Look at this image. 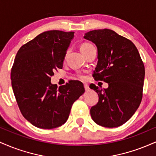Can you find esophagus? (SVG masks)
Returning <instances> with one entry per match:
<instances>
[{
  "label": "esophagus",
  "instance_id": "obj_1",
  "mask_svg": "<svg viewBox=\"0 0 156 156\" xmlns=\"http://www.w3.org/2000/svg\"><path fill=\"white\" fill-rule=\"evenodd\" d=\"M84 88H85V90L87 91V92H88L89 90V87L87 83H84Z\"/></svg>",
  "mask_w": 156,
  "mask_h": 156
}]
</instances>
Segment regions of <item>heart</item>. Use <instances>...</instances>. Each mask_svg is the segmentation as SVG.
Masks as SVG:
<instances>
[{
    "label": "heart",
    "instance_id": "obj_1",
    "mask_svg": "<svg viewBox=\"0 0 156 156\" xmlns=\"http://www.w3.org/2000/svg\"><path fill=\"white\" fill-rule=\"evenodd\" d=\"M92 44H90V43H88V42H83V43L81 44V45H80V51L82 52V53H83L84 51H87V49H89V48L92 47ZM78 78H80V79H84L85 78V76H83V75H78Z\"/></svg>",
    "mask_w": 156,
    "mask_h": 156
}]
</instances>
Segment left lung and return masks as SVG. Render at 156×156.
Returning <instances> with one entry per match:
<instances>
[{
	"instance_id": "left-lung-1",
	"label": "left lung",
	"mask_w": 156,
	"mask_h": 156,
	"mask_svg": "<svg viewBox=\"0 0 156 156\" xmlns=\"http://www.w3.org/2000/svg\"><path fill=\"white\" fill-rule=\"evenodd\" d=\"M84 38L98 48V62L93 77L108 83L103 89L93 83L89 86L99 96L98 103L90 109L91 117L101 126H120L129 120L141 103L144 63L135 44L112 30H94Z\"/></svg>"
}]
</instances>
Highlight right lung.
Wrapping results in <instances>:
<instances>
[{
  "label": "right lung",
  "mask_w": 156,
  "mask_h": 156,
  "mask_svg": "<svg viewBox=\"0 0 156 156\" xmlns=\"http://www.w3.org/2000/svg\"><path fill=\"white\" fill-rule=\"evenodd\" d=\"M74 32L44 31L19 49L11 69L12 87L23 116L39 128L52 129L69 117L74 102L85 92L79 80L57 88L54 71L62 69Z\"/></svg>",
  "instance_id": "1"
}]
</instances>
